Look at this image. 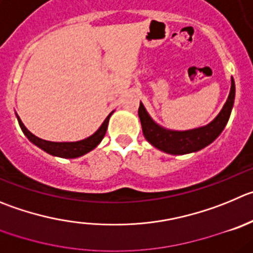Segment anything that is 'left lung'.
<instances>
[{"mask_svg":"<svg viewBox=\"0 0 253 253\" xmlns=\"http://www.w3.org/2000/svg\"><path fill=\"white\" fill-rule=\"evenodd\" d=\"M235 81L231 77L230 94L222 110L216 116V119L206 126L187 129V131L169 129L162 127L161 125L156 124L146 111L143 103L140 102L138 117L142 126L143 136L153 147L169 155H186V153L197 152L213 142L223 131L230 119L233 102H235Z\"/></svg>","mask_w":253,"mask_h":253,"instance_id":"obj_1","label":"left lung"}]
</instances>
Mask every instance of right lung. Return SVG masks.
I'll return each instance as SVG.
<instances>
[{
  "label": "right lung",
  "mask_w": 253,
  "mask_h": 253,
  "mask_svg": "<svg viewBox=\"0 0 253 253\" xmlns=\"http://www.w3.org/2000/svg\"><path fill=\"white\" fill-rule=\"evenodd\" d=\"M106 117V120L103 121V124L101 125L100 128L94 132L93 134H91L89 137L84 138V140L76 141V142H52V141H46L42 140V138L37 137L34 133H31L27 128L25 127V125L22 124L21 119L17 116V121L20 124L21 129L25 133L26 137L31 141V142L36 145L37 147H40L41 150H43L44 152L49 153L52 156H56V157H62V159H76V157H81V156L86 155L89 151H92L93 148L97 147L100 145V142L102 141V138L105 137L106 131H107L108 121H110L111 115Z\"/></svg>",
  "instance_id": "right-lung-1"
}]
</instances>
